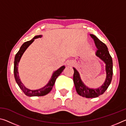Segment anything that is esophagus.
<instances>
[{"label":"esophagus","mask_w":126,"mask_h":126,"mask_svg":"<svg viewBox=\"0 0 126 126\" xmlns=\"http://www.w3.org/2000/svg\"><path fill=\"white\" fill-rule=\"evenodd\" d=\"M73 62H72V61H68L67 62V65H69V66H72V65H73Z\"/></svg>","instance_id":"esophagus-1"}]
</instances>
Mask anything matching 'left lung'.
Returning <instances> with one entry per match:
<instances>
[{"mask_svg": "<svg viewBox=\"0 0 126 126\" xmlns=\"http://www.w3.org/2000/svg\"><path fill=\"white\" fill-rule=\"evenodd\" d=\"M90 36L94 41L95 45L98 49L95 55L106 64V78L104 83L98 88H89L82 82L78 72L75 68H73V82L77 92L80 96L88 98L98 97L105 92L110 84L113 76L112 59L108 50L107 47L96 36L93 34H90Z\"/></svg>", "mask_w": 126, "mask_h": 126, "instance_id": "1", "label": "left lung"}]
</instances>
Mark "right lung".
I'll return each instance as SVG.
<instances>
[{
  "label": "right lung",
  "mask_w": 126,
  "mask_h": 126,
  "mask_svg": "<svg viewBox=\"0 0 126 126\" xmlns=\"http://www.w3.org/2000/svg\"><path fill=\"white\" fill-rule=\"evenodd\" d=\"M42 37V35L35 36L32 40H29V41H27L26 42H25L24 43H23V45L21 46V47L20 48L19 50L18 51V53L16 54V56H15L14 63V73L15 79H16V83L18 84L19 87L23 91L25 94L29 97L43 96V95H45L49 93L50 91L52 90L53 86H54L57 78L60 75L62 72H63V71L65 68V66L63 65L61 68H59L56 71H55L54 73H53L52 77H51L48 83L47 84L46 86L43 87L42 88L37 89V90H31V89H28L24 86V85L22 83L19 78V73L18 71L19 62L20 59L21 58V57H22V55L23 54V53H24L27 48L34 42V39L38 38H41Z\"/></svg>",
  "instance_id": "add662e5"
}]
</instances>
